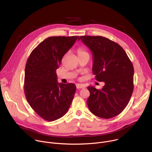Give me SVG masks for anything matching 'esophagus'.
<instances>
[{"label":"esophagus","instance_id":"1","mask_svg":"<svg viewBox=\"0 0 152 152\" xmlns=\"http://www.w3.org/2000/svg\"><path fill=\"white\" fill-rule=\"evenodd\" d=\"M76 88L77 89H80V88H84L85 86L82 84H80V83H77L76 84Z\"/></svg>","mask_w":152,"mask_h":152}]
</instances>
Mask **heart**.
I'll use <instances>...</instances> for the list:
<instances>
[{"mask_svg": "<svg viewBox=\"0 0 152 152\" xmlns=\"http://www.w3.org/2000/svg\"><path fill=\"white\" fill-rule=\"evenodd\" d=\"M77 54L78 57H79V56L84 55H88V53L83 48L80 47V48H77Z\"/></svg>", "mask_w": 152, "mask_h": 152, "instance_id": "b5f03b06", "label": "heart"}]
</instances>
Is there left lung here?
<instances>
[{"mask_svg": "<svg viewBox=\"0 0 152 152\" xmlns=\"http://www.w3.org/2000/svg\"><path fill=\"white\" fill-rule=\"evenodd\" d=\"M93 52V73L102 90L88 86L87 104L90 111L102 118L120 114L127 105L134 91V69L124 49L115 42L102 36H80ZM78 39V40H79Z\"/></svg>", "mask_w": 152, "mask_h": 152, "instance_id": "left-lung-1", "label": "left lung"}]
</instances>
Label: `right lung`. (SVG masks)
Returning <instances> with one entry per match:
<instances>
[{
  "mask_svg": "<svg viewBox=\"0 0 152 152\" xmlns=\"http://www.w3.org/2000/svg\"><path fill=\"white\" fill-rule=\"evenodd\" d=\"M78 36L50 37L31 53L25 67L24 91L31 107L42 119L58 120L67 112L76 86L57 82L56 70Z\"/></svg>",
  "mask_w": 152,
  "mask_h": 152,
  "instance_id": "obj_1",
  "label": "right lung"
}]
</instances>
